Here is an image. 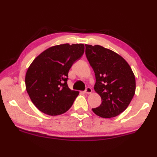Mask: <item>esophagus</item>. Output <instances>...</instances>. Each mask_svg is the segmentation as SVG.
I'll use <instances>...</instances> for the list:
<instances>
[{"mask_svg": "<svg viewBox=\"0 0 157 157\" xmlns=\"http://www.w3.org/2000/svg\"><path fill=\"white\" fill-rule=\"evenodd\" d=\"M92 89H91L90 88L88 87V88H86L84 92L86 93V94H91V93H92Z\"/></svg>", "mask_w": 157, "mask_h": 157, "instance_id": "obj_1", "label": "esophagus"}]
</instances>
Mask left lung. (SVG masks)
I'll return each instance as SVG.
<instances>
[{
    "label": "left lung",
    "instance_id": "8db88e82",
    "mask_svg": "<svg viewBox=\"0 0 157 157\" xmlns=\"http://www.w3.org/2000/svg\"><path fill=\"white\" fill-rule=\"evenodd\" d=\"M85 46L96 77L94 89L102 100L101 105L92 111L102 118L114 117L125 111L135 94L134 73L117 53L99 45Z\"/></svg>",
    "mask_w": 157,
    "mask_h": 157
}]
</instances>
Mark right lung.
Listing matches in <instances>:
<instances>
[{
  "mask_svg": "<svg viewBox=\"0 0 157 157\" xmlns=\"http://www.w3.org/2000/svg\"><path fill=\"white\" fill-rule=\"evenodd\" d=\"M84 52L83 44H64L43 51L26 72L25 88L32 102L41 112L55 116L67 111L79 94L68 87V73Z\"/></svg>",
  "mask_w": 157,
  "mask_h": 157,
  "instance_id": "right-lung-1",
  "label": "right lung"
}]
</instances>
